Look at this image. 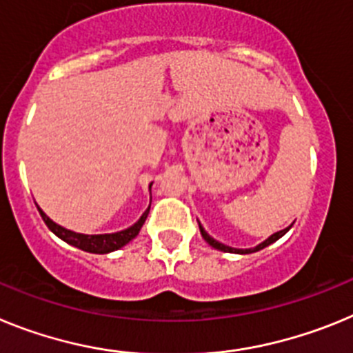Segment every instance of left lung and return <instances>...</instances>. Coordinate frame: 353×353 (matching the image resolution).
Returning <instances> with one entry per match:
<instances>
[{
  "instance_id": "8db88e82",
  "label": "left lung",
  "mask_w": 353,
  "mask_h": 353,
  "mask_svg": "<svg viewBox=\"0 0 353 353\" xmlns=\"http://www.w3.org/2000/svg\"><path fill=\"white\" fill-rule=\"evenodd\" d=\"M198 224H199V223H198ZM288 230H290V228H285V230H281V232L274 233V235H270L269 239L263 240V242H261V244H258L256 248H252V249H235V248H230V245L221 244V242H217V240H215V239H212V236L208 235L207 232H205L203 226H201V224H199V232H201V236H203V239L207 240V242H208V244L212 245V248H214V249H219V251H224V252H239V254H249V252H256V251H260V249H263V248H267V245L274 244V242H276L277 239H281V236L285 235V233L288 232Z\"/></svg>"
}]
</instances>
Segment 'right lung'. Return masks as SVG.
I'll return each instance as SVG.
<instances>
[{
  "mask_svg": "<svg viewBox=\"0 0 353 353\" xmlns=\"http://www.w3.org/2000/svg\"><path fill=\"white\" fill-rule=\"evenodd\" d=\"M37 208H39L40 215H42L43 223L48 224V228L51 230L52 233H54L56 236H60L63 242H67V244L81 249V251L95 252V254H105V252L117 251V249H120V248H123L125 244H129L130 240L138 236L139 230H141V226L145 224L146 217H148V212H150V207H148L145 210V214L139 217L138 223H134L132 226L127 228V230H121V232L104 233V235H84V233L70 232V230H67V228L60 226V224H56L54 221H51L48 215L43 214L42 208L40 207H37Z\"/></svg>",
  "mask_w": 353,
  "mask_h": 353,
  "instance_id": "add662e5",
  "label": "right lung"
}]
</instances>
